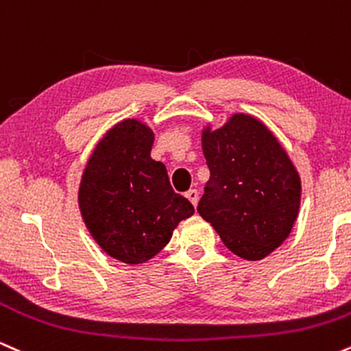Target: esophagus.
<instances>
[{
  "label": "esophagus",
  "mask_w": 351,
  "mask_h": 351,
  "mask_svg": "<svg viewBox=\"0 0 351 351\" xmlns=\"http://www.w3.org/2000/svg\"><path fill=\"white\" fill-rule=\"evenodd\" d=\"M186 198L191 201L193 206H196V204H198V199H199L198 189H188V191H186Z\"/></svg>",
  "instance_id": "1"
}]
</instances>
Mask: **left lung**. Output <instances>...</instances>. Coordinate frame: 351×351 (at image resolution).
I'll return each instance as SVG.
<instances>
[{"instance_id": "left-lung-1", "label": "left lung", "mask_w": 351, "mask_h": 351, "mask_svg": "<svg viewBox=\"0 0 351 351\" xmlns=\"http://www.w3.org/2000/svg\"><path fill=\"white\" fill-rule=\"evenodd\" d=\"M209 180L198 213L224 245L249 261L269 256L291 232L300 178L287 153L259 120L237 114L203 134Z\"/></svg>"}]
</instances>
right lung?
Wrapping results in <instances>:
<instances>
[{"label": "right lung", "mask_w": 351, "mask_h": 351, "mask_svg": "<svg viewBox=\"0 0 351 351\" xmlns=\"http://www.w3.org/2000/svg\"><path fill=\"white\" fill-rule=\"evenodd\" d=\"M153 132L123 120L100 140L79 189L86 226L108 256L145 263L170 243L173 229L195 213L173 191L163 163L150 156Z\"/></svg>", "instance_id": "1"}]
</instances>
